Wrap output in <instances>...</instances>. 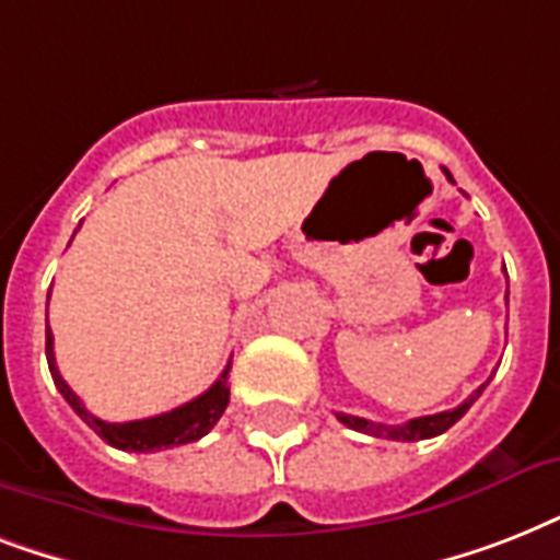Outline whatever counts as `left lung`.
<instances>
[{
  "label": "left lung",
  "mask_w": 560,
  "mask_h": 560,
  "mask_svg": "<svg viewBox=\"0 0 560 560\" xmlns=\"http://www.w3.org/2000/svg\"><path fill=\"white\" fill-rule=\"evenodd\" d=\"M444 174H447V179L453 183L451 171L444 168ZM482 389H486V383H482V386H479V389L456 409H444V412H435V416L412 418V421H407V424H377V421L349 416V412H337V418H340L346 427H351V430H358V433L377 435V439H392V442H418V439H433V435L451 430V427L456 424L465 412H468L470 404L482 395Z\"/></svg>",
  "instance_id": "8db88e82"
}]
</instances>
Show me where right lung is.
Instances as JSON below:
<instances>
[{
    "label": "right lung",
    "instance_id": "add662e5",
    "mask_svg": "<svg viewBox=\"0 0 560 560\" xmlns=\"http://www.w3.org/2000/svg\"><path fill=\"white\" fill-rule=\"evenodd\" d=\"M46 358H48V372L55 377V386L60 389V395L66 398V404L78 412V416L86 421V424L95 430V433L104 439L107 444L118 447V451H136V453H151L162 451V447H177V444L197 442L202 435L209 433L211 427L218 424L223 409L229 404V386L226 374L229 366L223 369L218 381L211 383L209 389L197 395L194 400L183 404V407L171 409V412H162V416L142 418V421H125V424H109V421H101L83 407V400L69 389V383L60 377L55 363V337H51V328L46 323Z\"/></svg>",
    "mask_w": 560,
    "mask_h": 560
}]
</instances>
